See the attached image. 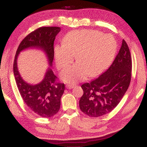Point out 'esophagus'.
I'll return each mask as SVG.
<instances>
[{
    "label": "esophagus",
    "instance_id": "obj_1",
    "mask_svg": "<svg viewBox=\"0 0 147 147\" xmlns=\"http://www.w3.org/2000/svg\"><path fill=\"white\" fill-rule=\"evenodd\" d=\"M74 87V84H67L66 85V88L69 89H73Z\"/></svg>",
    "mask_w": 147,
    "mask_h": 147
}]
</instances>
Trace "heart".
I'll return each mask as SVG.
<instances>
[{
    "instance_id": "1",
    "label": "heart",
    "mask_w": 147,
    "mask_h": 147,
    "mask_svg": "<svg viewBox=\"0 0 147 147\" xmlns=\"http://www.w3.org/2000/svg\"><path fill=\"white\" fill-rule=\"evenodd\" d=\"M117 50L113 37L103 35L97 30H76L65 36L63 45L54 49L56 67L63 70L73 63L76 56L77 63L66 69L61 73V79L74 84L94 76L108 67L112 62Z\"/></svg>"
}]
</instances>
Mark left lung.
Returning <instances> with one entry per match:
<instances>
[{"label":"left lung","mask_w":147,"mask_h":147,"mask_svg":"<svg viewBox=\"0 0 147 147\" xmlns=\"http://www.w3.org/2000/svg\"><path fill=\"white\" fill-rule=\"evenodd\" d=\"M131 57L125 40L110 67L89 83L81 86L83 95L79 101L81 111L91 117L111 112L120 102L130 86Z\"/></svg>","instance_id":"left-lung-1"}]
</instances>
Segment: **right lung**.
Here are the masks:
<instances>
[{"instance_id": "1", "label": "right lung", "mask_w": 147, "mask_h": 147, "mask_svg": "<svg viewBox=\"0 0 147 147\" xmlns=\"http://www.w3.org/2000/svg\"><path fill=\"white\" fill-rule=\"evenodd\" d=\"M60 30L57 26H44L35 30L22 40L15 56L13 73L19 93L27 106L42 117H51L58 112L65 84L59 82L51 68L41 83L35 86L26 83L19 73L17 58L23 50L28 47H39L45 51L52 65L54 56V42Z\"/></svg>"}]
</instances>
